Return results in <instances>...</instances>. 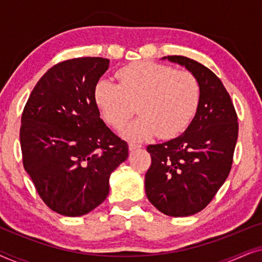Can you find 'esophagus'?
<instances>
[{"label":"esophagus","instance_id":"obj_1","mask_svg":"<svg viewBox=\"0 0 262 262\" xmlns=\"http://www.w3.org/2000/svg\"><path fill=\"white\" fill-rule=\"evenodd\" d=\"M139 148H142V145L141 144H137V143H128V150H130V151H134V150H136V149H139Z\"/></svg>","mask_w":262,"mask_h":262}]
</instances>
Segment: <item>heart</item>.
<instances>
[{"mask_svg":"<svg viewBox=\"0 0 262 262\" xmlns=\"http://www.w3.org/2000/svg\"><path fill=\"white\" fill-rule=\"evenodd\" d=\"M117 78L119 84L100 80L94 99L106 123L116 128L127 123L137 105L141 117L123 131L127 139L173 138L194 116L200 91L191 73L143 60L121 68Z\"/></svg>","mask_w":262,"mask_h":262,"instance_id":"obj_1","label":"heart"}]
</instances>
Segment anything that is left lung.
Wrapping results in <instances>:
<instances>
[{"label":"left lung","mask_w":262,"mask_h":262,"mask_svg":"<svg viewBox=\"0 0 262 262\" xmlns=\"http://www.w3.org/2000/svg\"><path fill=\"white\" fill-rule=\"evenodd\" d=\"M185 67L199 84L195 116L184 134L149 145L151 166L145 174L149 202L171 217L202 211L230 173L238 123L230 95L210 69L184 56H167Z\"/></svg>","instance_id":"obj_1"}]
</instances>
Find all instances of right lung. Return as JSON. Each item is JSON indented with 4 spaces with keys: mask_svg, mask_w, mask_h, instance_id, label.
<instances>
[{
    "mask_svg": "<svg viewBox=\"0 0 262 262\" xmlns=\"http://www.w3.org/2000/svg\"><path fill=\"white\" fill-rule=\"evenodd\" d=\"M110 59L82 57L52 67L32 91L21 117L24 168L46 205L77 217L107 198L110 177L128 156L94 99Z\"/></svg>",
    "mask_w": 262,
    "mask_h": 262,
    "instance_id": "add662e5",
    "label": "right lung"
}]
</instances>
